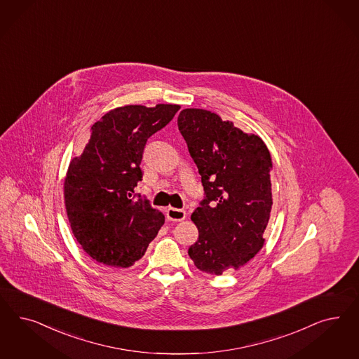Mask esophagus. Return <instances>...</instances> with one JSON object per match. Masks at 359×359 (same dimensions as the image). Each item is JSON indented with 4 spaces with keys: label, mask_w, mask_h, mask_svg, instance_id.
<instances>
[{
    "label": "esophagus",
    "mask_w": 359,
    "mask_h": 359,
    "mask_svg": "<svg viewBox=\"0 0 359 359\" xmlns=\"http://www.w3.org/2000/svg\"><path fill=\"white\" fill-rule=\"evenodd\" d=\"M166 218L174 222H181L186 218V212L180 208H169L166 210Z\"/></svg>",
    "instance_id": "34e87169"
}]
</instances>
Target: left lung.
I'll list each match as a JSON object with an SVG mask.
<instances>
[{"label":"left lung","instance_id":"obj_1","mask_svg":"<svg viewBox=\"0 0 359 359\" xmlns=\"http://www.w3.org/2000/svg\"><path fill=\"white\" fill-rule=\"evenodd\" d=\"M178 129L206 193L191 215L199 235L189 256L210 275L239 269L266 242L273 205L269 151L259 136L206 109H182Z\"/></svg>","mask_w":359,"mask_h":359}]
</instances>
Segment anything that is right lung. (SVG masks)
I'll return each instance as SVG.
<instances>
[{"mask_svg": "<svg viewBox=\"0 0 359 359\" xmlns=\"http://www.w3.org/2000/svg\"><path fill=\"white\" fill-rule=\"evenodd\" d=\"M178 104L124 105L93 124L79 157L69 162L65 205L81 248L105 266L128 268L140 260L165 223L148 199L133 202L142 177L140 163L153 133L165 127Z\"/></svg>", "mask_w": 359, "mask_h": 359, "instance_id": "right-lung-1", "label": "right lung"}]
</instances>
